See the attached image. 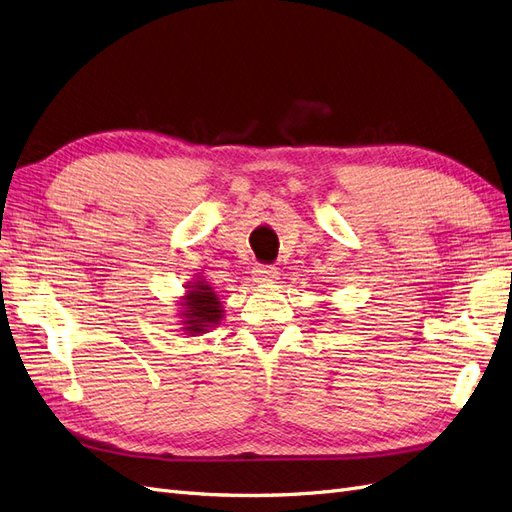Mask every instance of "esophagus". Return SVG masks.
Returning <instances> with one entry per match:
<instances>
[{
	"mask_svg": "<svg viewBox=\"0 0 512 512\" xmlns=\"http://www.w3.org/2000/svg\"><path fill=\"white\" fill-rule=\"evenodd\" d=\"M277 269L275 267H258L254 271V282L258 284H269V282H275L277 280Z\"/></svg>",
	"mask_w": 512,
	"mask_h": 512,
	"instance_id": "1",
	"label": "esophagus"
}]
</instances>
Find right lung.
<instances>
[{"instance_id": "add662e5", "label": "right lung", "mask_w": 512, "mask_h": 512, "mask_svg": "<svg viewBox=\"0 0 512 512\" xmlns=\"http://www.w3.org/2000/svg\"><path fill=\"white\" fill-rule=\"evenodd\" d=\"M181 322L183 331L188 335H200L207 333L209 329L218 327L220 320L224 318V307L218 299V294L213 292L209 282L203 277H198L196 282L185 284V294L181 297Z\"/></svg>"}]
</instances>
